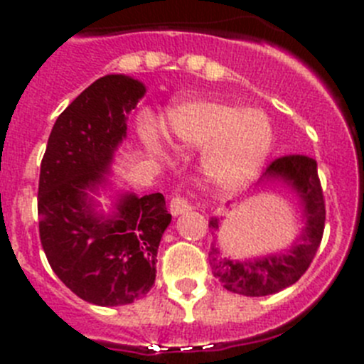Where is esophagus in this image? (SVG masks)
Masks as SVG:
<instances>
[{
    "label": "esophagus",
    "mask_w": 364,
    "mask_h": 364,
    "mask_svg": "<svg viewBox=\"0 0 364 364\" xmlns=\"http://www.w3.org/2000/svg\"><path fill=\"white\" fill-rule=\"evenodd\" d=\"M168 209H171V213L174 216L178 215H185V213H188L190 209H192V204H190V200L186 199V197H172L171 200V205H168Z\"/></svg>",
    "instance_id": "esophagus-1"
}]
</instances>
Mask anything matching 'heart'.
Returning a JSON list of instances; mask_svg holds the SVG:
<instances>
[{"mask_svg": "<svg viewBox=\"0 0 364 364\" xmlns=\"http://www.w3.org/2000/svg\"><path fill=\"white\" fill-rule=\"evenodd\" d=\"M167 135L179 146L204 148L205 167L215 179L225 185H237L248 179L269 155L273 128L266 114L245 111L218 102H188L168 112ZM146 141L159 149L153 130Z\"/></svg>", "mask_w": 364, "mask_h": 364, "instance_id": "1", "label": "heart"}]
</instances>
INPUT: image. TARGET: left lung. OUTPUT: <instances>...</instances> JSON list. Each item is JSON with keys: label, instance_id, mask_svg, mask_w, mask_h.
<instances>
[{"label": "left lung", "instance_id": "8db88e82", "mask_svg": "<svg viewBox=\"0 0 364 364\" xmlns=\"http://www.w3.org/2000/svg\"><path fill=\"white\" fill-rule=\"evenodd\" d=\"M280 181L287 185L303 205L304 227L301 236L287 253L257 257V259L232 260L222 257L216 243L209 252V264L223 287L236 294L259 297L280 292L296 284L310 267L318 245L322 241L326 222V204L317 161L304 155H287L267 165L260 181ZM209 230H218V218L209 220Z\"/></svg>", "mask_w": 364, "mask_h": 364}]
</instances>
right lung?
Masks as SVG:
<instances>
[{
  "label": "right lung",
  "instance_id": "add662e5",
  "mask_svg": "<svg viewBox=\"0 0 364 364\" xmlns=\"http://www.w3.org/2000/svg\"><path fill=\"white\" fill-rule=\"evenodd\" d=\"M146 86L128 75L95 80L60 114L40 165L38 229L54 273L80 299L119 306L155 284L156 253L172 216L161 193L124 192L116 211H95L87 192L105 186L127 117Z\"/></svg>",
  "mask_w": 364,
  "mask_h": 364
}]
</instances>
